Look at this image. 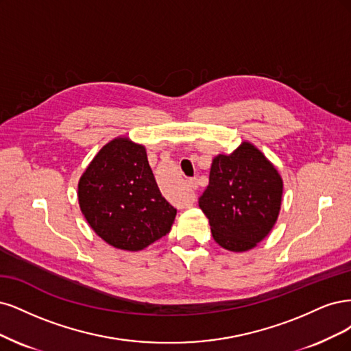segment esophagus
Here are the masks:
<instances>
[{
    "label": "esophagus",
    "mask_w": 351,
    "mask_h": 351,
    "mask_svg": "<svg viewBox=\"0 0 351 351\" xmlns=\"http://www.w3.org/2000/svg\"><path fill=\"white\" fill-rule=\"evenodd\" d=\"M188 185H189V188H192V189H197V188H198V180H197L195 178H192V179L188 180Z\"/></svg>",
    "instance_id": "obj_1"
}]
</instances>
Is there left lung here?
Here are the masks:
<instances>
[{
	"label": "left lung",
	"instance_id": "8db88e82",
	"mask_svg": "<svg viewBox=\"0 0 351 351\" xmlns=\"http://www.w3.org/2000/svg\"><path fill=\"white\" fill-rule=\"evenodd\" d=\"M282 179L274 165L251 143L213 159L210 182L199 197L214 241L232 252L250 251L274 228Z\"/></svg>",
	"mask_w": 351,
	"mask_h": 351
}]
</instances>
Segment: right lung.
Here are the masks:
<instances>
[{
    "mask_svg": "<svg viewBox=\"0 0 351 351\" xmlns=\"http://www.w3.org/2000/svg\"><path fill=\"white\" fill-rule=\"evenodd\" d=\"M78 204L96 234L141 251L171 232L176 208L162 195L145 147L118 137L101 147L78 180Z\"/></svg>",
    "mask_w": 351,
    "mask_h": 351,
    "instance_id": "right-lung-1",
    "label": "right lung"
}]
</instances>
